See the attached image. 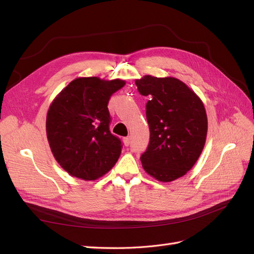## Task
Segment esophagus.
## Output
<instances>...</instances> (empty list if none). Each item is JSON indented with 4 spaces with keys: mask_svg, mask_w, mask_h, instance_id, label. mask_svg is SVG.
<instances>
[{
    "mask_svg": "<svg viewBox=\"0 0 254 254\" xmlns=\"http://www.w3.org/2000/svg\"><path fill=\"white\" fill-rule=\"evenodd\" d=\"M124 144L126 145V146H128L129 144H130V136H127V137H124Z\"/></svg>",
    "mask_w": 254,
    "mask_h": 254,
    "instance_id": "obj_1",
    "label": "esophagus"
}]
</instances>
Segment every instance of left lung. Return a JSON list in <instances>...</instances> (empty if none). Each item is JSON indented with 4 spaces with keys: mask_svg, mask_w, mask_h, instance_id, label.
Returning a JSON list of instances; mask_svg holds the SVG:
<instances>
[{
    "mask_svg": "<svg viewBox=\"0 0 254 254\" xmlns=\"http://www.w3.org/2000/svg\"><path fill=\"white\" fill-rule=\"evenodd\" d=\"M146 104L150 139L141 156L145 172L158 181L171 182L186 175L204 147L207 118L203 103L186 83L174 77L145 75L136 79Z\"/></svg>",
    "mask_w": 254,
    "mask_h": 254,
    "instance_id": "obj_1",
    "label": "left lung"
}]
</instances>
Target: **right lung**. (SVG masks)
I'll use <instances>...</instances> for the list:
<instances>
[{
	"mask_svg": "<svg viewBox=\"0 0 254 254\" xmlns=\"http://www.w3.org/2000/svg\"><path fill=\"white\" fill-rule=\"evenodd\" d=\"M125 80L79 77L72 80L51 104L47 135L57 162L71 176L96 180L117 163L122 143L113 135L108 103Z\"/></svg>",
	"mask_w": 254,
	"mask_h": 254,
	"instance_id": "1",
	"label": "right lung"
}]
</instances>
